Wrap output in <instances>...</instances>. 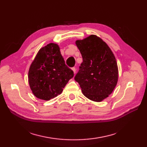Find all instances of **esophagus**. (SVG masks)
Here are the masks:
<instances>
[{
    "mask_svg": "<svg viewBox=\"0 0 147 147\" xmlns=\"http://www.w3.org/2000/svg\"><path fill=\"white\" fill-rule=\"evenodd\" d=\"M72 70H73V72H74V74L76 73V69H75V67H74L72 68Z\"/></svg>",
    "mask_w": 147,
    "mask_h": 147,
    "instance_id": "1",
    "label": "esophagus"
}]
</instances>
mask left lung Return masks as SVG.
Segmentation results:
<instances>
[{
    "label": "left lung",
    "mask_w": 147,
    "mask_h": 147,
    "mask_svg": "<svg viewBox=\"0 0 147 147\" xmlns=\"http://www.w3.org/2000/svg\"><path fill=\"white\" fill-rule=\"evenodd\" d=\"M76 45L83 58L75 80L83 95L95 102L107 98L116 86L118 70L116 59L110 48L96 35H91Z\"/></svg>",
    "instance_id": "obj_1"
}]
</instances>
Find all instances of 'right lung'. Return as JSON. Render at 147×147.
Returning a JSON list of instances; mask_svg holds the SVG:
<instances>
[{
  "label": "right lung",
  "instance_id": "right-lung-1",
  "mask_svg": "<svg viewBox=\"0 0 147 147\" xmlns=\"http://www.w3.org/2000/svg\"><path fill=\"white\" fill-rule=\"evenodd\" d=\"M74 75L65 64L59 46L49 43L38 51L28 74L30 88L37 98L45 100L61 94Z\"/></svg>",
  "mask_w": 147,
  "mask_h": 147
}]
</instances>
